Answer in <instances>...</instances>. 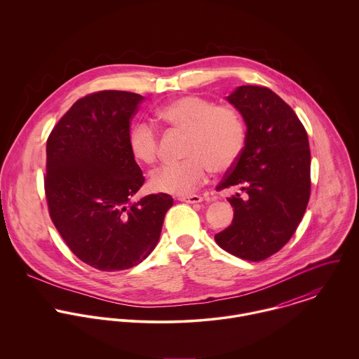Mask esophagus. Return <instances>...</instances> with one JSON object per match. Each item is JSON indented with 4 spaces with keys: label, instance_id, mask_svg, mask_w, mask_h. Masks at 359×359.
Listing matches in <instances>:
<instances>
[{
    "label": "esophagus",
    "instance_id": "esophagus-1",
    "mask_svg": "<svg viewBox=\"0 0 359 359\" xmlns=\"http://www.w3.org/2000/svg\"><path fill=\"white\" fill-rule=\"evenodd\" d=\"M178 201L185 202V203H201L203 198L201 195H189V196H180Z\"/></svg>",
    "mask_w": 359,
    "mask_h": 359
}]
</instances>
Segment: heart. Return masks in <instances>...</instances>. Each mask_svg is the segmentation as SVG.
Listing matches in <instances>:
<instances>
[{"mask_svg":"<svg viewBox=\"0 0 359 359\" xmlns=\"http://www.w3.org/2000/svg\"><path fill=\"white\" fill-rule=\"evenodd\" d=\"M160 121L187 133L184 158L158 168L152 178L154 191L184 195L203 184L210 170L226 171L236 164L246 145V124L232 104H214L198 95L171 100L156 111ZM128 149L141 164L157 160L158 138L154 127L140 121L128 134Z\"/></svg>","mask_w":359,"mask_h":359,"instance_id":"heart-1","label":"heart"}]
</instances>
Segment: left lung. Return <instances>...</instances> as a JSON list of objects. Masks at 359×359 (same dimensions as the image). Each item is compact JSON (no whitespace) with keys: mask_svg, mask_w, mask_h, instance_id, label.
<instances>
[{"mask_svg":"<svg viewBox=\"0 0 359 359\" xmlns=\"http://www.w3.org/2000/svg\"><path fill=\"white\" fill-rule=\"evenodd\" d=\"M246 123V145L218 189L239 188L228 198L232 224L214 236L232 256L262 261L296 232L311 194L307 131L294 110L266 87L242 86L229 97Z\"/></svg>","mask_w":359,"mask_h":359,"instance_id":"left-lung-1","label":"left lung"}]
</instances>
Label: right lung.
Listing matches in <instances>:
<instances>
[{
  "mask_svg": "<svg viewBox=\"0 0 359 359\" xmlns=\"http://www.w3.org/2000/svg\"><path fill=\"white\" fill-rule=\"evenodd\" d=\"M145 98L98 91L74 103L47 141L46 196L52 222L69 249L100 271H121L154 252L167 194L131 198L145 177L128 149L130 121Z\"/></svg>",
  "mask_w": 359,
  "mask_h": 359,
  "instance_id": "obj_1",
  "label": "right lung"
}]
</instances>
